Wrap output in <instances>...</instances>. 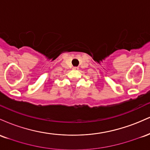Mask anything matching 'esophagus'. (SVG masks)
Returning <instances> with one entry per match:
<instances>
[{
	"label": "esophagus",
	"instance_id": "1",
	"mask_svg": "<svg viewBox=\"0 0 150 150\" xmlns=\"http://www.w3.org/2000/svg\"><path fill=\"white\" fill-rule=\"evenodd\" d=\"M73 70H78V68H77V67H73Z\"/></svg>",
	"mask_w": 150,
	"mask_h": 150
}]
</instances>
